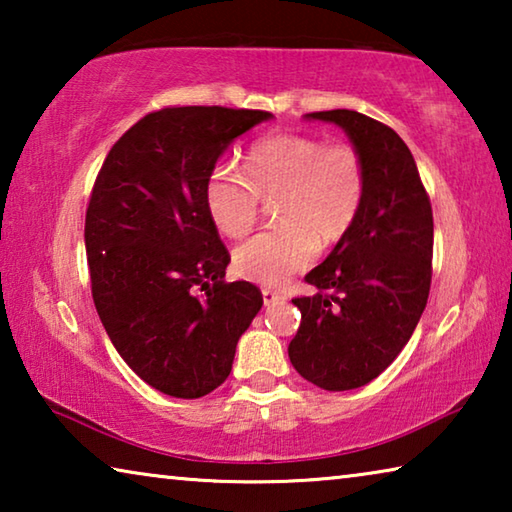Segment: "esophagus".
<instances>
[{
    "mask_svg": "<svg viewBox=\"0 0 512 512\" xmlns=\"http://www.w3.org/2000/svg\"><path fill=\"white\" fill-rule=\"evenodd\" d=\"M262 298H264V305H266V307H268V305H277V302L284 300L282 293H277V291H273V289H262Z\"/></svg>",
    "mask_w": 512,
    "mask_h": 512,
    "instance_id": "esophagus-1",
    "label": "esophagus"
}]
</instances>
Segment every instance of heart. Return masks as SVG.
I'll list each match as a JSON object with an SVG mask.
<instances>
[{"mask_svg": "<svg viewBox=\"0 0 512 512\" xmlns=\"http://www.w3.org/2000/svg\"><path fill=\"white\" fill-rule=\"evenodd\" d=\"M368 189L361 153L296 133L257 140L246 155V176L216 167L205 183V207L223 235L244 237L262 214V198H277L275 228L235 250V268L250 282L280 287L332 248L359 219Z\"/></svg>", "mask_w": 512, "mask_h": 512, "instance_id": "b5f03b06", "label": "heart"}]
</instances>
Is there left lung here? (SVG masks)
Here are the masks:
<instances>
[{
    "mask_svg": "<svg viewBox=\"0 0 512 512\" xmlns=\"http://www.w3.org/2000/svg\"><path fill=\"white\" fill-rule=\"evenodd\" d=\"M348 133L368 171L359 219L305 280L289 359L325 391H352L379 377L409 343L427 307L433 214L418 167L393 128L354 110L309 112Z\"/></svg>",
    "mask_w": 512,
    "mask_h": 512,
    "instance_id": "8db88e82",
    "label": "left lung"
}]
</instances>
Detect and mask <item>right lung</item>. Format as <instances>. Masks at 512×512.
Wrapping results in <instances>:
<instances>
[{"label": "right lung", "mask_w": 512, "mask_h": 512, "mask_svg": "<svg viewBox=\"0 0 512 512\" xmlns=\"http://www.w3.org/2000/svg\"><path fill=\"white\" fill-rule=\"evenodd\" d=\"M271 117L221 106L149 112L94 180L85 214L94 307L119 357L164 395L196 400L221 386L264 305L255 284L223 282L230 253L205 183L223 151Z\"/></svg>", "instance_id": "right-lung-1"}]
</instances>
